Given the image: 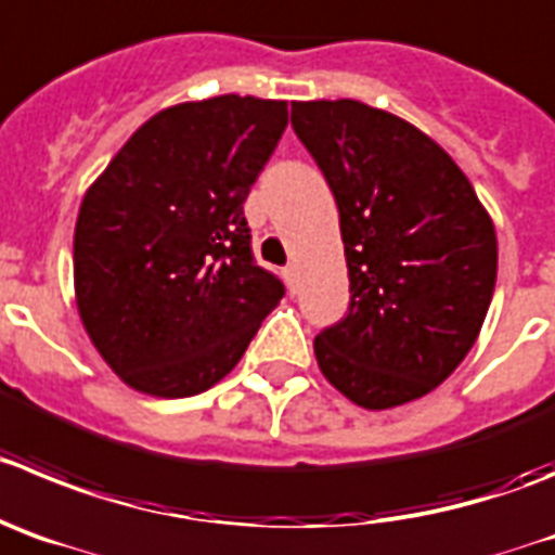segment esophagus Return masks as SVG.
Instances as JSON below:
<instances>
[{"label": "esophagus", "mask_w": 555, "mask_h": 555, "mask_svg": "<svg viewBox=\"0 0 555 555\" xmlns=\"http://www.w3.org/2000/svg\"><path fill=\"white\" fill-rule=\"evenodd\" d=\"M284 282H287L289 293H295V289H298V266L284 268Z\"/></svg>", "instance_id": "obj_1"}]
</instances>
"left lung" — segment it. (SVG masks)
Instances as JSON below:
<instances>
[{
    "label": "left lung",
    "instance_id": "left-lung-1",
    "mask_svg": "<svg viewBox=\"0 0 555 555\" xmlns=\"http://www.w3.org/2000/svg\"><path fill=\"white\" fill-rule=\"evenodd\" d=\"M293 131L339 207L350 307L314 336L341 395L370 411L441 386L474 348L499 271L493 221L427 133L361 101L293 103Z\"/></svg>",
    "mask_w": 555,
    "mask_h": 555
}]
</instances>
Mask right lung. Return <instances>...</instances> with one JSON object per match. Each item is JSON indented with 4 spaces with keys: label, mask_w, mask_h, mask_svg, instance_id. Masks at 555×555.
Instances as JSON below:
<instances>
[{
    "label": "right lung",
    "mask_w": 555,
    "mask_h": 555,
    "mask_svg": "<svg viewBox=\"0 0 555 555\" xmlns=\"http://www.w3.org/2000/svg\"><path fill=\"white\" fill-rule=\"evenodd\" d=\"M287 128V103L219 95L150 117L81 202V323L122 380L194 397L246 353L284 284L254 262L243 202Z\"/></svg>",
    "instance_id": "add662e5"
}]
</instances>
